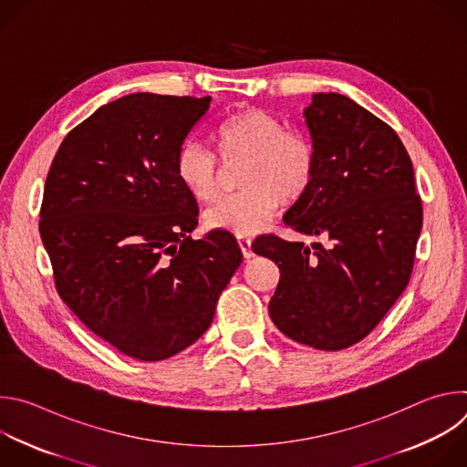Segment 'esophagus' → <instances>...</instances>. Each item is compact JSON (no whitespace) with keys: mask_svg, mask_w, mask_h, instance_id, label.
<instances>
[{"mask_svg":"<svg viewBox=\"0 0 467 467\" xmlns=\"http://www.w3.org/2000/svg\"><path fill=\"white\" fill-rule=\"evenodd\" d=\"M238 242V245H240V251H242V254H244V258H253V251H251V240L249 238H238L236 240Z\"/></svg>","mask_w":467,"mask_h":467,"instance_id":"34e87169","label":"esophagus"}]
</instances>
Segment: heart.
Segmentation results:
<instances>
[{"instance_id":"b5f03b06","label":"heart","mask_w":467,"mask_h":467,"mask_svg":"<svg viewBox=\"0 0 467 467\" xmlns=\"http://www.w3.org/2000/svg\"><path fill=\"white\" fill-rule=\"evenodd\" d=\"M223 164L244 161L238 177L242 192L229 195L205 213V227L234 236L262 231L281 205H294L308 192L316 175V150L299 129L285 127L272 112L240 107L216 127L213 135ZM182 188L202 203H211L222 190L218 161L202 146L186 144L175 159Z\"/></svg>"}]
</instances>
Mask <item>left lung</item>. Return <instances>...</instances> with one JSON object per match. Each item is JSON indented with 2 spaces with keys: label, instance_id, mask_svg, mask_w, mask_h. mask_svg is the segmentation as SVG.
I'll return each instance as SVG.
<instances>
[{
  "label": "left lung",
  "instance_id": "left-lung-1",
  "mask_svg": "<svg viewBox=\"0 0 467 467\" xmlns=\"http://www.w3.org/2000/svg\"><path fill=\"white\" fill-rule=\"evenodd\" d=\"M305 118L316 175L285 223L328 242L268 234L251 249L281 270L270 316L283 335L340 351L366 338L407 288L423 207L410 155L386 121L335 92L314 94Z\"/></svg>",
  "mask_w": 467,
  "mask_h": 467
}]
</instances>
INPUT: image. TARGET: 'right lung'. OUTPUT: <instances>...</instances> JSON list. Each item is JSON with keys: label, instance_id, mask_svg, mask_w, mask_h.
Here are the masks:
<instances>
[{"label": "right lung", "instance_id": "right-lung-1", "mask_svg": "<svg viewBox=\"0 0 467 467\" xmlns=\"http://www.w3.org/2000/svg\"><path fill=\"white\" fill-rule=\"evenodd\" d=\"M211 99L139 92L103 105L66 135L46 179L38 229L60 299L142 362L202 337L242 264L231 233L190 236L199 211L175 175Z\"/></svg>", "mask_w": 467, "mask_h": 467}]
</instances>
